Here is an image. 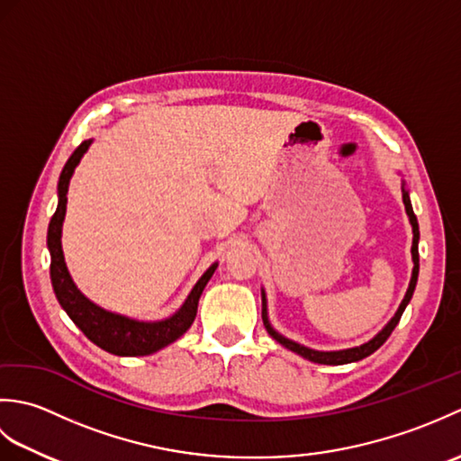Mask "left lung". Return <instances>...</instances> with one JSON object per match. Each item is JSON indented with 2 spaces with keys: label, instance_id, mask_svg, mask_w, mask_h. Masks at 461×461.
<instances>
[{
  "label": "left lung",
  "instance_id": "8db88e82",
  "mask_svg": "<svg viewBox=\"0 0 461 461\" xmlns=\"http://www.w3.org/2000/svg\"><path fill=\"white\" fill-rule=\"evenodd\" d=\"M402 198H404V205H406V212L410 215V223H412V230H414V241H412V259H414V271H412V279H410V287L406 291V297L402 301V305L398 307L394 319L388 322V325L382 329L378 335L368 340L366 345L362 347H357V348H348V350H337V352H319V350H311L307 347H301L297 345V342H293L285 337H281L279 332H276L271 329L269 321H267V309H266V295H263V309H261V317H263V325H266L269 335L276 339L277 342H281L283 347L297 352V355H301L303 358L307 360H312V362H319V365H347V362H357V360H362L365 357L372 355V352L378 350L382 345H384L386 339L393 335V330L396 329L400 317H402V312L406 309V305L410 303V299H412V293L416 289V281H418V271H420V256H418V240H420V230H418V220L414 215V210H412V203H410V195L408 192L402 188Z\"/></svg>",
  "mask_w": 461,
  "mask_h": 461
}]
</instances>
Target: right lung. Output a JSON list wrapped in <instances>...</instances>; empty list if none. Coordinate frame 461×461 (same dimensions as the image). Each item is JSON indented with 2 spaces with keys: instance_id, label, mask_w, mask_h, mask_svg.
I'll return each mask as SVG.
<instances>
[{
  "instance_id": "add662e5",
  "label": "right lung",
  "mask_w": 461,
  "mask_h": 461,
  "mask_svg": "<svg viewBox=\"0 0 461 461\" xmlns=\"http://www.w3.org/2000/svg\"><path fill=\"white\" fill-rule=\"evenodd\" d=\"M91 140H83L77 146L71 158L67 160L65 168L59 176V203L53 213L51 221H49L47 230V246L51 251V283L53 291L61 303V307L67 311V315L73 319V322L79 327L85 337L93 340L96 347H101L106 352H113V355L119 357H144L152 355V352L160 350L162 347L170 345L176 339H180L185 330L195 319V311H198V301L205 283L210 281L213 276L218 263L203 273L202 279L195 283V287L185 299L182 309L166 321L158 322H140L132 321L121 315H114V312L104 311L96 307L95 303L86 299L83 293L75 287V283L68 276L63 249H61V228L65 220V210H67V190H68V180H71L75 166L79 164L81 156L89 149Z\"/></svg>"
}]
</instances>
